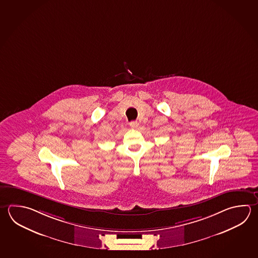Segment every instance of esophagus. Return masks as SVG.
<instances>
[{
    "mask_svg": "<svg viewBox=\"0 0 258 258\" xmlns=\"http://www.w3.org/2000/svg\"><path fill=\"white\" fill-rule=\"evenodd\" d=\"M130 126L132 128H137L139 126V123H138V121H132L130 123Z\"/></svg>",
    "mask_w": 258,
    "mask_h": 258,
    "instance_id": "34e87169",
    "label": "esophagus"
}]
</instances>
